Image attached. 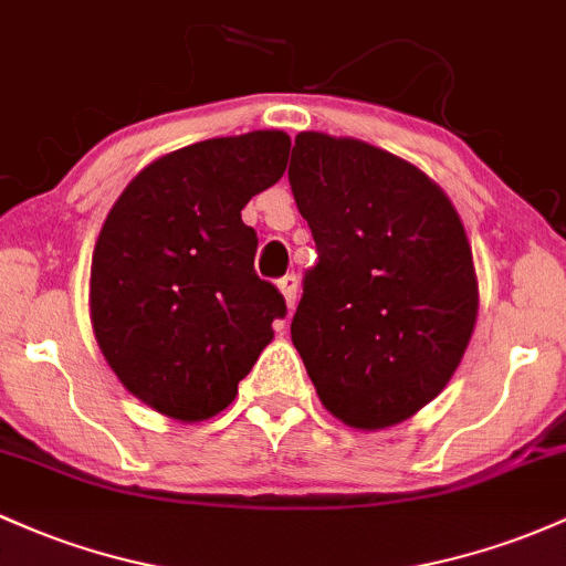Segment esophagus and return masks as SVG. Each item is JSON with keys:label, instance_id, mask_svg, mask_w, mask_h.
I'll use <instances>...</instances> for the list:
<instances>
[{"label": "esophagus", "instance_id": "34e87169", "mask_svg": "<svg viewBox=\"0 0 566 566\" xmlns=\"http://www.w3.org/2000/svg\"><path fill=\"white\" fill-rule=\"evenodd\" d=\"M279 290H282L284 301H287V308L293 312L295 301H297V276L295 273H287V276L279 279Z\"/></svg>", "mask_w": 566, "mask_h": 566}]
</instances>
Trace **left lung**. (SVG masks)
Here are the masks:
<instances>
[{"instance_id": "1", "label": "left lung", "mask_w": 566, "mask_h": 566, "mask_svg": "<svg viewBox=\"0 0 566 566\" xmlns=\"http://www.w3.org/2000/svg\"><path fill=\"white\" fill-rule=\"evenodd\" d=\"M290 185L316 244L293 316L322 406L381 430L434 400L478 314L473 252L446 192L359 139L295 136Z\"/></svg>"}]
</instances>
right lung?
<instances>
[{
    "instance_id": "1",
    "label": "right lung",
    "mask_w": 566,
    "mask_h": 566,
    "mask_svg": "<svg viewBox=\"0 0 566 566\" xmlns=\"http://www.w3.org/2000/svg\"><path fill=\"white\" fill-rule=\"evenodd\" d=\"M290 136H222L164 155L132 179L98 233L91 319L128 392L179 421L233 402L287 303L254 273L241 209L287 169Z\"/></svg>"
}]
</instances>
